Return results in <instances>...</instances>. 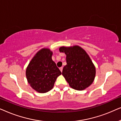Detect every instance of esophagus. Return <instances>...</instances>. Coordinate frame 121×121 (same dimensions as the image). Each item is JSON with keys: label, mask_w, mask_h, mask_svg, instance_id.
I'll use <instances>...</instances> for the list:
<instances>
[{"label": "esophagus", "mask_w": 121, "mask_h": 121, "mask_svg": "<svg viewBox=\"0 0 121 121\" xmlns=\"http://www.w3.org/2000/svg\"><path fill=\"white\" fill-rule=\"evenodd\" d=\"M59 69H60V70L61 71V72H62V71H63V67L59 68Z\"/></svg>", "instance_id": "esophagus-1"}]
</instances>
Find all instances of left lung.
Wrapping results in <instances>:
<instances>
[{
	"instance_id": "obj_1",
	"label": "left lung",
	"mask_w": 121,
	"mask_h": 121,
	"mask_svg": "<svg viewBox=\"0 0 121 121\" xmlns=\"http://www.w3.org/2000/svg\"><path fill=\"white\" fill-rule=\"evenodd\" d=\"M59 52L66 55L67 65L63 68L62 75L72 88L83 90L93 82L96 68L86 52L80 46H62Z\"/></svg>"
}]
</instances>
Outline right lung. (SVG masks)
Returning a JSON list of instances; mask_svg holds the SVG:
<instances>
[{
  "label": "right lung",
  "mask_w": 121,
  "mask_h": 121,
  "mask_svg": "<svg viewBox=\"0 0 121 121\" xmlns=\"http://www.w3.org/2000/svg\"><path fill=\"white\" fill-rule=\"evenodd\" d=\"M52 51L43 48L36 53L26 70L27 82L39 93H46L53 87L57 77L62 74L52 59Z\"/></svg>",
  "instance_id": "1"
}]
</instances>
